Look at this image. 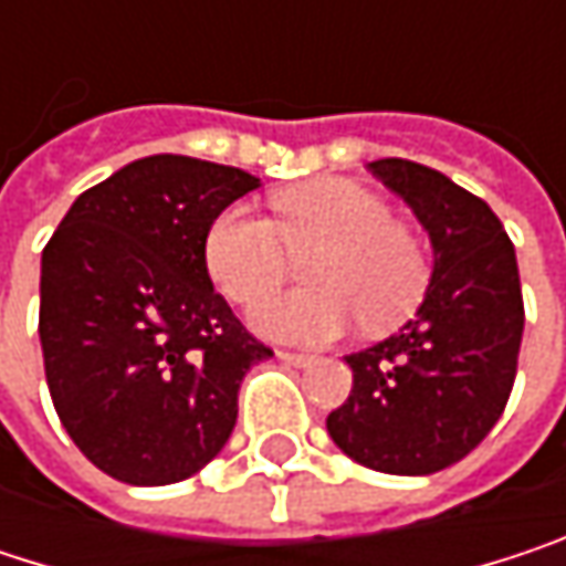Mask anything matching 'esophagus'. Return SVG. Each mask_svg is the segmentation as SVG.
<instances>
[{
    "mask_svg": "<svg viewBox=\"0 0 566 566\" xmlns=\"http://www.w3.org/2000/svg\"><path fill=\"white\" fill-rule=\"evenodd\" d=\"M279 357H282L284 364H291V367H307L314 360L311 354H297V350H279Z\"/></svg>",
    "mask_w": 566,
    "mask_h": 566,
    "instance_id": "esophagus-1",
    "label": "esophagus"
}]
</instances>
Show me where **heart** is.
I'll return each mask as SVG.
<instances>
[{
	"mask_svg": "<svg viewBox=\"0 0 566 566\" xmlns=\"http://www.w3.org/2000/svg\"><path fill=\"white\" fill-rule=\"evenodd\" d=\"M291 251L312 253L305 277L315 284L252 307V327L272 340L324 344L357 317L367 327H390L419 304L429 284L419 239L394 222L384 196L350 179L287 189L275 199V219L249 206H229L202 239L209 279L239 304L281 281Z\"/></svg>",
	"mask_w": 566,
	"mask_h": 566,
	"instance_id": "obj_1",
	"label": "heart"
}]
</instances>
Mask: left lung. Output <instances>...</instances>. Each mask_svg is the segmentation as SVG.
I'll return each mask as SVG.
<instances>
[{
  "mask_svg": "<svg viewBox=\"0 0 566 566\" xmlns=\"http://www.w3.org/2000/svg\"><path fill=\"white\" fill-rule=\"evenodd\" d=\"M432 242V282L394 337L350 354L354 390L331 439L387 475H432L465 459L505 412L524 334L517 259L485 199L412 160H374Z\"/></svg>",
  "mask_w": 566,
  "mask_h": 566,
  "instance_id": "obj_1",
  "label": "left lung"
}]
</instances>
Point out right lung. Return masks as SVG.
I'll list each match as a JSON object with an SVG mask.
<instances>
[{
    "instance_id": "right-lung-1",
    "label": "right lung",
    "mask_w": 566,
    "mask_h": 566,
    "mask_svg": "<svg viewBox=\"0 0 566 566\" xmlns=\"http://www.w3.org/2000/svg\"><path fill=\"white\" fill-rule=\"evenodd\" d=\"M255 186L235 167L144 157L84 189L42 252L49 394L117 482L172 485L216 459L242 377L272 357L202 262L209 222Z\"/></svg>"
}]
</instances>
